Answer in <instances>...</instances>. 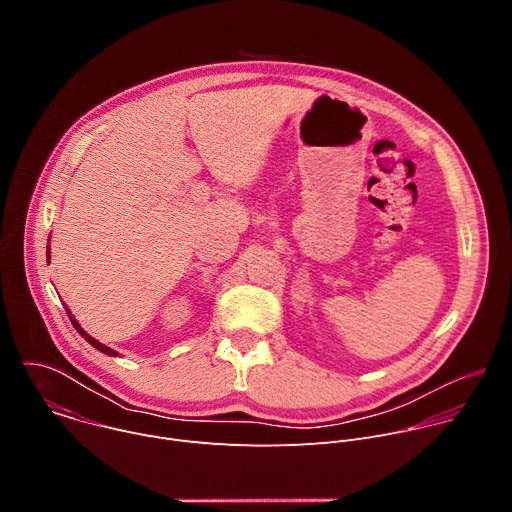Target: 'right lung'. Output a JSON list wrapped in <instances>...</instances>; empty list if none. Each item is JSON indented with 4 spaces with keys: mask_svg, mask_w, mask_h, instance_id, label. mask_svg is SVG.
<instances>
[{
    "mask_svg": "<svg viewBox=\"0 0 512 512\" xmlns=\"http://www.w3.org/2000/svg\"><path fill=\"white\" fill-rule=\"evenodd\" d=\"M48 255H50V251H48ZM66 314H68V318H70L72 326H75V328H77V332H79V334H81V336H83V338H85V340H87V342H89L91 346H95V348H97V350H101L103 354H109V356H117V352H115V350H111L109 346H105V344L97 342V340H95L93 336H89V334H87V332H85V330L81 328V324H79V322L75 320V316H72V314H70V310H68V308H66Z\"/></svg>",
    "mask_w": 512,
    "mask_h": 512,
    "instance_id": "add662e5",
    "label": "right lung"
}]
</instances>
